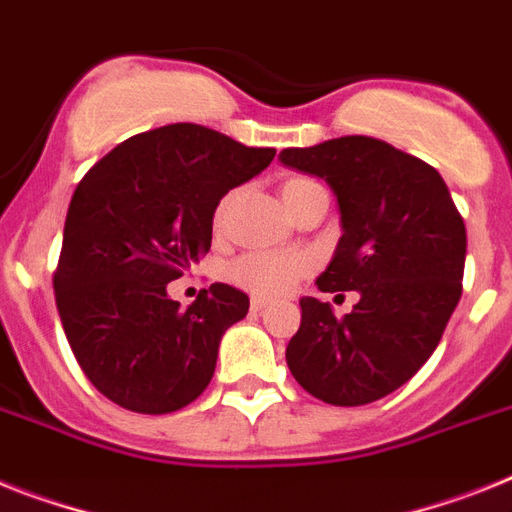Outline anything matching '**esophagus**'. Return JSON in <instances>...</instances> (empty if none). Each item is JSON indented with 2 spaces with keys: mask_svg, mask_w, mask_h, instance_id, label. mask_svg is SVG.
Instances as JSON below:
<instances>
[{
  "mask_svg": "<svg viewBox=\"0 0 512 512\" xmlns=\"http://www.w3.org/2000/svg\"><path fill=\"white\" fill-rule=\"evenodd\" d=\"M249 307H252V312H263V309L268 307V299H265V296H252Z\"/></svg>",
  "mask_w": 512,
  "mask_h": 512,
  "instance_id": "obj_1",
  "label": "esophagus"
}]
</instances>
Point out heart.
<instances>
[{
    "label": "heart",
    "mask_w": 512,
    "mask_h": 512,
    "mask_svg": "<svg viewBox=\"0 0 512 512\" xmlns=\"http://www.w3.org/2000/svg\"><path fill=\"white\" fill-rule=\"evenodd\" d=\"M302 184H309V179H291V182L283 184L281 195L302 187ZM218 218H221V210H218ZM307 270V257L276 255V252H249V255H242L231 265V278L239 286H244V289L255 291V294L278 296L294 289V283Z\"/></svg>",
    "instance_id": "1"
}]
</instances>
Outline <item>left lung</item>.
Listing matches in <instances>:
<instances>
[{"label": "left lung", "instance_id": "1", "mask_svg": "<svg viewBox=\"0 0 512 512\" xmlns=\"http://www.w3.org/2000/svg\"><path fill=\"white\" fill-rule=\"evenodd\" d=\"M278 158L336 195L341 239L317 289L359 294L341 320L328 302L302 296L286 364L325 403L380 401L422 369L461 299L463 218L429 163L375 137H336Z\"/></svg>", "mask_w": 512, "mask_h": 512}]
</instances>
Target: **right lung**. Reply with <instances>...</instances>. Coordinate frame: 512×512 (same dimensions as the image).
Listing matches in <instances>:
<instances>
[{
    "mask_svg": "<svg viewBox=\"0 0 512 512\" xmlns=\"http://www.w3.org/2000/svg\"><path fill=\"white\" fill-rule=\"evenodd\" d=\"M273 156L179 122L124 140L77 184L54 291L72 354L109 401L171 414L208 388L249 296L213 283L179 309L166 286L208 255L221 197Z\"/></svg>",
    "mask_w": 512,
    "mask_h": 512,
    "instance_id": "add662e5",
    "label": "right lung"
}]
</instances>
